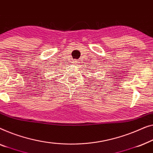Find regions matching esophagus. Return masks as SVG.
I'll use <instances>...</instances> for the list:
<instances>
[{
	"label": "esophagus",
	"mask_w": 153,
	"mask_h": 153,
	"mask_svg": "<svg viewBox=\"0 0 153 153\" xmlns=\"http://www.w3.org/2000/svg\"><path fill=\"white\" fill-rule=\"evenodd\" d=\"M74 64H76V65H77V62H78V61H77V60H74Z\"/></svg>",
	"instance_id": "34e87169"
}]
</instances>
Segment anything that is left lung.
I'll use <instances>...</instances> for the list:
<instances>
[{
    "label": "left lung",
    "mask_w": 153,
    "mask_h": 153,
    "mask_svg": "<svg viewBox=\"0 0 153 153\" xmlns=\"http://www.w3.org/2000/svg\"><path fill=\"white\" fill-rule=\"evenodd\" d=\"M91 70H93V69H91Z\"/></svg>",
    "instance_id": "1"
}]
</instances>
